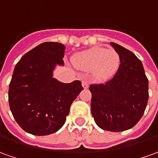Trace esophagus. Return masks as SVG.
<instances>
[{
	"instance_id": "esophagus-1",
	"label": "esophagus",
	"mask_w": 158,
	"mask_h": 158,
	"mask_svg": "<svg viewBox=\"0 0 158 158\" xmlns=\"http://www.w3.org/2000/svg\"><path fill=\"white\" fill-rule=\"evenodd\" d=\"M82 86H83L85 89H86V88L89 87V81L86 80V79H84V80H82Z\"/></svg>"
}]
</instances>
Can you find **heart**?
Wrapping results in <instances>:
<instances>
[{
	"instance_id": "1",
	"label": "heart",
	"mask_w": 158,
	"mask_h": 158,
	"mask_svg": "<svg viewBox=\"0 0 158 158\" xmlns=\"http://www.w3.org/2000/svg\"><path fill=\"white\" fill-rule=\"evenodd\" d=\"M73 65L81 70L93 71L98 80H106L115 74L120 65V57L115 50L93 48L73 57Z\"/></svg>"
}]
</instances>
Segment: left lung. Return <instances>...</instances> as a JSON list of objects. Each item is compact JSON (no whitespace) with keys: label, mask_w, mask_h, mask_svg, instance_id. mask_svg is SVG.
Instances as JSON below:
<instances>
[{"label":"left lung","mask_w":158,"mask_h":158,"mask_svg":"<svg viewBox=\"0 0 158 158\" xmlns=\"http://www.w3.org/2000/svg\"><path fill=\"white\" fill-rule=\"evenodd\" d=\"M120 57V65L112 79L93 84L91 110L97 125L109 131L132 128L145 110L149 85L142 62L133 52L110 42Z\"/></svg>","instance_id":"1"}]
</instances>
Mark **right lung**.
Wrapping results in <instances>:
<instances>
[{"instance_id": "right-lung-1", "label": "right lung", "mask_w": 158, "mask_h": 158, "mask_svg": "<svg viewBox=\"0 0 158 158\" xmlns=\"http://www.w3.org/2000/svg\"><path fill=\"white\" fill-rule=\"evenodd\" d=\"M65 48L60 43L44 42L24 54L15 67L9 106L16 122L30 134L45 136L59 131L84 89L79 80L65 84L52 78L56 64H64Z\"/></svg>"}]
</instances>
